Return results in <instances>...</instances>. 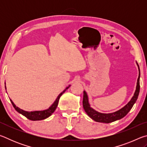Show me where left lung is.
<instances>
[{"label": "left lung", "instance_id": "obj_1", "mask_svg": "<svg viewBox=\"0 0 147 147\" xmlns=\"http://www.w3.org/2000/svg\"><path fill=\"white\" fill-rule=\"evenodd\" d=\"M137 63V62H136ZM137 65L138 66L139 69V76L137 81V86L135 93L134 94V96L131 100L128 102L127 104H126L123 108L119 109V110L115 111L113 113H100L98 111L94 110L93 108H92L90 106V104L89 102V98L88 94L86 91H84V97H83V107L86 113L89 117L91 118L93 120L96 122L104 123H109L111 122L115 121L117 120H119L122 118H123L124 116L126 115L130 109L132 108L134 104L136 103L137 99L138 98L139 89H140V84H139V78H140V70H139V67L138 63Z\"/></svg>", "mask_w": 147, "mask_h": 147}]
</instances>
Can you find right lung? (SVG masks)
I'll list each match as a JSON object with an SVG mask.
<instances>
[{
  "label": "right lung",
  "mask_w": 147,
  "mask_h": 147,
  "mask_svg": "<svg viewBox=\"0 0 147 147\" xmlns=\"http://www.w3.org/2000/svg\"><path fill=\"white\" fill-rule=\"evenodd\" d=\"M5 85H6V83H5ZM70 86H71V85H69L68 87H67V88L65 89L58 96V97L56 98L55 101L54 102V103L52 104V105L50 106L48 109H45V110L34 111H24V110H23V109H20L19 108H18V107H17L16 106V104H15L13 102V101L11 100V99L9 98V100H10L12 105H13V108L17 111V112L22 114V115H24V117H26L27 119H28L29 120H31V121L43 120V119H45L47 118H48L49 117L51 116L52 114L54 113V111L56 110L57 106H58V102H59L60 96L62 95V94H63V93H65V91ZM5 89H6V86H5Z\"/></svg>",
  "instance_id": "obj_1"
}]
</instances>
